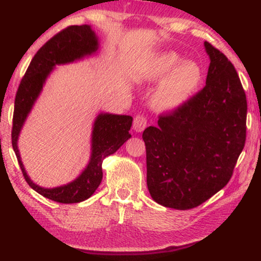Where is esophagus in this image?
Instances as JSON below:
<instances>
[{
  "label": "esophagus",
  "instance_id": "obj_1",
  "mask_svg": "<svg viewBox=\"0 0 261 261\" xmlns=\"http://www.w3.org/2000/svg\"><path fill=\"white\" fill-rule=\"evenodd\" d=\"M146 126H147V120H146V117L144 115H137L134 117L133 129L135 132L140 133V132L145 129Z\"/></svg>",
  "mask_w": 261,
  "mask_h": 261
}]
</instances>
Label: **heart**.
<instances>
[{"label":"heart","mask_w":261,"mask_h":261,"mask_svg":"<svg viewBox=\"0 0 261 261\" xmlns=\"http://www.w3.org/2000/svg\"><path fill=\"white\" fill-rule=\"evenodd\" d=\"M165 76L164 79L163 77ZM202 69L192 60H183L176 52H162L139 70V81L159 82L153 95V106L162 112H172L190 99L202 82Z\"/></svg>","instance_id":"obj_1"}]
</instances>
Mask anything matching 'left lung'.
<instances>
[{
    "instance_id": "1",
    "label": "left lung",
    "mask_w": 261,
    "mask_h": 261,
    "mask_svg": "<svg viewBox=\"0 0 261 261\" xmlns=\"http://www.w3.org/2000/svg\"><path fill=\"white\" fill-rule=\"evenodd\" d=\"M205 87L142 133L147 187L167 208L198 206L227 185L246 141L247 101L230 60L208 41Z\"/></svg>"
}]
</instances>
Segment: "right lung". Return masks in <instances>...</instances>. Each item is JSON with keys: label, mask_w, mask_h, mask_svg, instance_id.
Segmentation results:
<instances>
[{"label": "right lung", "mask_w": 261, "mask_h": 261, "mask_svg": "<svg viewBox=\"0 0 261 261\" xmlns=\"http://www.w3.org/2000/svg\"><path fill=\"white\" fill-rule=\"evenodd\" d=\"M98 49V39L90 26H70L49 39L33 57L15 96L13 115L12 145L17 162L28 185L44 196L58 203H78L85 201L101 184L102 163L106 156L115 153L128 139L133 117L129 115L101 113L96 117L91 137V156L88 166L76 179L69 184L52 189L41 188L31 180L21 162L17 138L34 102L40 95L45 81L56 65L72 63L90 56Z\"/></svg>", "instance_id": "right-lung-1"}]
</instances>
